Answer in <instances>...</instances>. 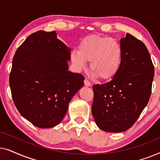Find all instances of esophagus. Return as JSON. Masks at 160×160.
Listing matches in <instances>:
<instances>
[{
	"mask_svg": "<svg viewBox=\"0 0 160 160\" xmlns=\"http://www.w3.org/2000/svg\"><path fill=\"white\" fill-rule=\"evenodd\" d=\"M84 85H85V86H86V87H90V86H91V83L89 82V81L87 80V79H85V80L84 81Z\"/></svg>",
	"mask_w": 160,
	"mask_h": 160,
	"instance_id": "obj_1",
	"label": "esophagus"
}]
</instances>
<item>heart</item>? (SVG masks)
Listing matches in <instances>:
<instances>
[{
    "mask_svg": "<svg viewBox=\"0 0 160 160\" xmlns=\"http://www.w3.org/2000/svg\"><path fill=\"white\" fill-rule=\"evenodd\" d=\"M122 48L114 38L89 36L83 39L78 51L71 53V60L75 69L81 71L89 62V71L96 78L107 81L114 77L122 60Z\"/></svg>",
    "mask_w": 160,
    "mask_h": 160,
    "instance_id": "obj_1",
    "label": "heart"
}]
</instances>
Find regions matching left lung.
Wrapping results in <instances>:
<instances>
[{
  "label": "left lung",
  "mask_w": 160,
  "mask_h": 160,
  "mask_svg": "<svg viewBox=\"0 0 160 160\" xmlns=\"http://www.w3.org/2000/svg\"><path fill=\"white\" fill-rule=\"evenodd\" d=\"M120 68L109 82L92 87V113L100 130L124 132L132 127L149 100L154 68L144 43L130 33L122 38Z\"/></svg>",
  "instance_id": "1"
}]
</instances>
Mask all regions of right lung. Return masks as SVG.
I'll return each mask as SVG.
<instances>
[{"label": "right lung", "instance_id": "add662e5", "mask_svg": "<svg viewBox=\"0 0 160 160\" xmlns=\"http://www.w3.org/2000/svg\"><path fill=\"white\" fill-rule=\"evenodd\" d=\"M70 60L71 48L55 31L34 32L17 49L9 76L12 95L20 114L33 125L60 124L84 85V76L68 71Z\"/></svg>", "mask_w": 160, "mask_h": 160}]
</instances>
